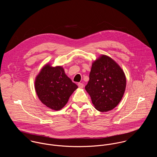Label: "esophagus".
Listing matches in <instances>:
<instances>
[{
	"mask_svg": "<svg viewBox=\"0 0 157 157\" xmlns=\"http://www.w3.org/2000/svg\"><path fill=\"white\" fill-rule=\"evenodd\" d=\"M77 85H78V86L79 88H83V86H84V85H83V83H78Z\"/></svg>",
	"mask_w": 157,
	"mask_h": 157,
	"instance_id": "esophagus-1",
	"label": "esophagus"
}]
</instances>
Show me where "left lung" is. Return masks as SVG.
Returning a JSON list of instances; mask_svg holds the SVG:
<instances>
[{
	"instance_id": "1",
	"label": "left lung",
	"mask_w": 157,
	"mask_h": 157,
	"mask_svg": "<svg viewBox=\"0 0 157 157\" xmlns=\"http://www.w3.org/2000/svg\"><path fill=\"white\" fill-rule=\"evenodd\" d=\"M126 85V77L122 69L111 58L103 55L92 63L85 90L95 109L107 112L120 103Z\"/></svg>"
}]
</instances>
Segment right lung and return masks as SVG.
I'll return each mask as SVG.
<instances>
[{
	"mask_svg": "<svg viewBox=\"0 0 157 157\" xmlns=\"http://www.w3.org/2000/svg\"><path fill=\"white\" fill-rule=\"evenodd\" d=\"M77 88L61 67L45 65L35 81V90L40 100L47 107L56 111L65 106Z\"/></svg>",
	"mask_w": 157,
	"mask_h": 157,
	"instance_id": "right-lung-1",
	"label": "right lung"
}]
</instances>
